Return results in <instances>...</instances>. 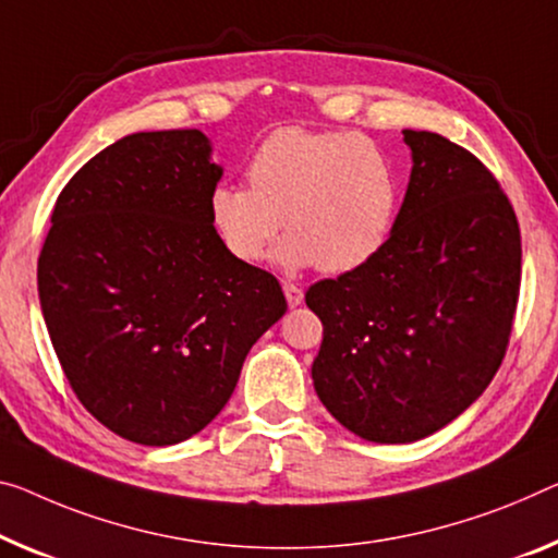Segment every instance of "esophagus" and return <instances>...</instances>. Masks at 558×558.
Instances as JSON below:
<instances>
[{"instance_id":"esophagus-1","label":"esophagus","mask_w":558,"mask_h":558,"mask_svg":"<svg viewBox=\"0 0 558 558\" xmlns=\"http://www.w3.org/2000/svg\"><path fill=\"white\" fill-rule=\"evenodd\" d=\"M284 294H287V304L294 308V306H299L304 302V289L302 287H296V284H284Z\"/></svg>"}]
</instances>
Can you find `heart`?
<instances>
[{
  "mask_svg": "<svg viewBox=\"0 0 558 558\" xmlns=\"http://www.w3.org/2000/svg\"><path fill=\"white\" fill-rule=\"evenodd\" d=\"M246 179L209 194L211 227L244 264L264 259L287 227L277 254L287 269H362L389 244L404 199L397 159L356 132L277 130L254 149Z\"/></svg>",
  "mask_w": 558,
  "mask_h": 558,
  "instance_id": "1",
  "label": "heart"
}]
</instances>
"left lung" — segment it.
Masks as SVG:
<instances>
[{
  "label": "left lung",
  "instance_id": "left-lung-1",
  "mask_svg": "<svg viewBox=\"0 0 558 558\" xmlns=\"http://www.w3.org/2000/svg\"><path fill=\"white\" fill-rule=\"evenodd\" d=\"M404 142L414 167L389 244L306 291L324 324L314 389L374 444L424 439L482 397L521 287L517 211L484 161L434 132L404 130Z\"/></svg>",
  "mask_w": 558,
  "mask_h": 558
}]
</instances>
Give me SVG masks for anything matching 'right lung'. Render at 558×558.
Returning <instances> with one entry per match:
<instances>
[{
    "label": "right lung",
    "instance_id": "add662e5",
    "mask_svg": "<svg viewBox=\"0 0 558 558\" xmlns=\"http://www.w3.org/2000/svg\"><path fill=\"white\" fill-rule=\"evenodd\" d=\"M219 177L199 130L136 132L76 171L51 211L37 264L51 347L82 407L126 441L202 432L287 312L277 277L219 242Z\"/></svg>",
    "mask_w": 558,
    "mask_h": 558
}]
</instances>
